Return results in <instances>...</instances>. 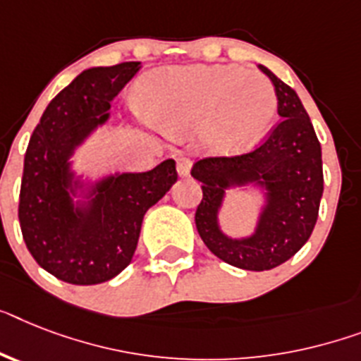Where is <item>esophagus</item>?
<instances>
[{
  "label": "esophagus",
  "instance_id": "obj_1",
  "mask_svg": "<svg viewBox=\"0 0 361 361\" xmlns=\"http://www.w3.org/2000/svg\"><path fill=\"white\" fill-rule=\"evenodd\" d=\"M190 169H192V160L188 159V157H180L177 160V171L180 177H188L190 175Z\"/></svg>",
  "mask_w": 361,
  "mask_h": 361
}]
</instances>
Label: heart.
Instances as JSON below:
<instances>
[{
	"label": "heart",
	"mask_w": 361,
	"mask_h": 361,
	"mask_svg": "<svg viewBox=\"0 0 361 361\" xmlns=\"http://www.w3.org/2000/svg\"><path fill=\"white\" fill-rule=\"evenodd\" d=\"M145 118L166 130L207 125L217 151L249 147L267 133L276 112L273 86L258 71L236 66H186L154 71L140 82Z\"/></svg>",
	"instance_id": "1"
}]
</instances>
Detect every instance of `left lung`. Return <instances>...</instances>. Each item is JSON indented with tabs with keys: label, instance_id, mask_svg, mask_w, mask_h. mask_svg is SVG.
<instances>
[{
	"label": "left lung",
	"instance_id": "left-lung-1",
	"mask_svg": "<svg viewBox=\"0 0 361 361\" xmlns=\"http://www.w3.org/2000/svg\"><path fill=\"white\" fill-rule=\"evenodd\" d=\"M275 85L282 120L251 151L231 157H204L193 164L202 199L195 227L212 255L247 271H267L300 251L319 216L323 160L314 125L291 86L267 68L258 66ZM262 180L270 190V204L251 238L231 240L216 228V210L224 188L232 182Z\"/></svg>",
	"mask_w": 361,
	"mask_h": 361
}]
</instances>
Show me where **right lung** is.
Here are the masks:
<instances>
[{"instance_id":"1","label":"right lung","mask_w":361,"mask_h":361,"mask_svg":"<svg viewBox=\"0 0 361 361\" xmlns=\"http://www.w3.org/2000/svg\"><path fill=\"white\" fill-rule=\"evenodd\" d=\"M138 70L140 62H121L82 71L55 95L31 134L18 219L32 258L59 281L92 286L120 275L133 260L145 212L177 180L169 159L145 173L103 180L85 212L71 207V151L109 118L110 101Z\"/></svg>"}]
</instances>
